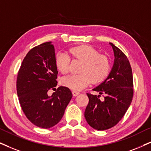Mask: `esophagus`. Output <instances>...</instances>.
Returning a JSON list of instances; mask_svg holds the SVG:
<instances>
[{"label": "esophagus", "instance_id": "1", "mask_svg": "<svg viewBox=\"0 0 151 151\" xmlns=\"http://www.w3.org/2000/svg\"><path fill=\"white\" fill-rule=\"evenodd\" d=\"M72 93H73V95L74 96H76L78 95V94H80V92H77V91H73Z\"/></svg>", "mask_w": 151, "mask_h": 151}]
</instances>
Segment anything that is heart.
Masks as SVG:
<instances>
[{"label": "heart", "instance_id": "1", "mask_svg": "<svg viewBox=\"0 0 151 151\" xmlns=\"http://www.w3.org/2000/svg\"><path fill=\"white\" fill-rule=\"evenodd\" d=\"M72 58L81 61L79 73L70 75L61 79V84L74 91H79L87 87L91 82L99 83L107 77L110 71V61L106 55L99 54L95 48L88 45H81L70 47L68 51ZM70 57L64 52L55 56V65L61 73L69 70Z\"/></svg>", "mask_w": 151, "mask_h": 151}]
</instances>
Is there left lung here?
<instances>
[{
  "label": "left lung",
  "instance_id": "obj_1",
  "mask_svg": "<svg viewBox=\"0 0 151 151\" xmlns=\"http://www.w3.org/2000/svg\"><path fill=\"white\" fill-rule=\"evenodd\" d=\"M114 52V64L106 79L93 89L98 96L87 93L89 103L85 111L87 123L94 129L106 130L122 118L132 101V70L127 56L110 42ZM102 95L103 100L99 97Z\"/></svg>",
  "mask_w": 151,
  "mask_h": 151
}]
</instances>
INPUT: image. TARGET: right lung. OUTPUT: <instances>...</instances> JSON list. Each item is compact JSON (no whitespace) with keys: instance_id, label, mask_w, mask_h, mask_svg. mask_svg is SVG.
Returning <instances> with one entry per match:
<instances>
[{"instance_id":"1","label":"right lung","mask_w":151,"mask_h":151,"mask_svg":"<svg viewBox=\"0 0 151 151\" xmlns=\"http://www.w3.org/2000/svg\"><path fill=\"white\" fill-rule=\"evenodd\" d=\"M55 48L51 42L32 48L22 61L17 78V92L28 120L44 129L57 124L72 98L66 87L60 86L52 95L47 92L57 85Z\"/></svg>"}]
</instances>
